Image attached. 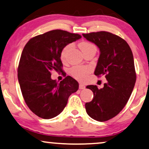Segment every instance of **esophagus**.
Instances as JSON below:
<instances>
[{"label": "esophagus", "instance_id": "34e87169", "mask_svg": "<svg viewBox=\"0 0 149 149\" xmlns=\"http://www.w3.org/2000/svg\"><path fill=\"white\" fill-rule=\"evenodd\" d=\"M85 86L83 84H82V83H80V84H79V89H85Z\"/></svg>", "mask_w": 149, "mask_h": 149}]
</instances>
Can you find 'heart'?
<instances>
[{
  "label": "heart",
  "instance_id": "b5f03b06",
  "mask_svg": "<svg viewBox=\"0 0 149 149\" xmlns=\"http://www.w3.org/2000/svg\"><path fill=\"white\" fill-rule=\"evenodd\" d=\"M72 46V44H68L64 47L61 51L60 53V59L62 62H65L66 60L67 54H68V50ZM81 49L84 53L89 49L95 48V47L94 45H93L91 42L87 41H83L79 44ZM91 71V68L87 66H74L70 69V74L77 80L79 81H84L87 79V75Z\"/></svg>",
  "mask_w": 149,
  "mask_h": 149
}]
</instances>
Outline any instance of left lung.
I'll return each mask as SVG.
<instances>
[{
	"label": "left lung",
	"instance_id": "left-lung-1",
	"mask_svg": "<svg viewBox=\"0 0 149 149\" xmlns=\"http://www.w3.org/2000/svg\"><path fill=\"white\" fill-rule=\"evenodd\" d=\"M100 51L94 74L105 75L107 83L98 89L87 85L93 93V100L85 103L87 113L92 119L106 121L117 115L130 99L135 85L136 73L134 57L125 40L105 31L83 34Z\"/></svg>",
	"mask_w": 149,
	"mask_h": 149
}]
</instances>
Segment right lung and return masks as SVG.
I'll return each instance as SVG.
<instances>
[{
	"mask_svg": "<svg viewBox=\"0 0 149 149\" xmlns=\"http://www.w3.org/2000/svg\"><path fill=\"white\" fill-rule=\"evenodd\" d=\"M81 38L79 34L54 30L30 38L24 47L18 65V81L24 101L38 117H56L66 106L69 96L78 90L75 79L67 76L59 83L51 78V72L64 74L61 51Z\"/></svg>",
	"mask_w": 149,
	"mask_h": 149,
	"instance_id": "obj_1",
	"label": "right lung"
}]
</instances>
